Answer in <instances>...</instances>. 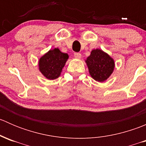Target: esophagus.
<instances>
[{
    "mask_svg": "<svg viewBox=\"0 0 146 146\" xmlns=\"http://www.w3.org/2000/svg\"><path fill=\"white\" fill-rule=\"evenodd\" d=\"M81 56H82V55H81V54H80V53H77V52L74 53V57H75V58H81Z\"/></svg>",
    "mask_w": 146,
    "mask_h": 146,
    "instance_id": "1",
    "label": "esophagus"
}]
</instances>
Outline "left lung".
I'll list each match as a JSON object with an SVG mask.
<instances>
[{
  "instance_id": "left-lung-1",
  "label": "left lung",
  "mask_w": 146,
  "mask_h": 146,
  "mask_svg": "<svg viewBox=\"0 0 146 146\" xmlns=\"http://www.w3.org/2000/svg\"><path fill=\"white\" fill-rule=\"evenodd\" d=\"M92 78L98 82L107 80L112 73L114 61L110 56L100 49H93L86 61Z\"/></svg>"
}]
</instances>
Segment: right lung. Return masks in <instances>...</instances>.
<instances>
[{"mask_svg":"<svg viewBox=\"0 0 146 146\" xmlns=\"http://www.w3.org/2000/svg\"><path fill=\"white\" fill-rule=\"evenodd\" d=\"M68 58V55L61 52L58 48L50 50L39 59V70L47 79L58 78Z\"/></svg>","mask_w":146,"mask_h":146,"instance_id":"right-lung-1","label":"right lung"}]
</instances>
